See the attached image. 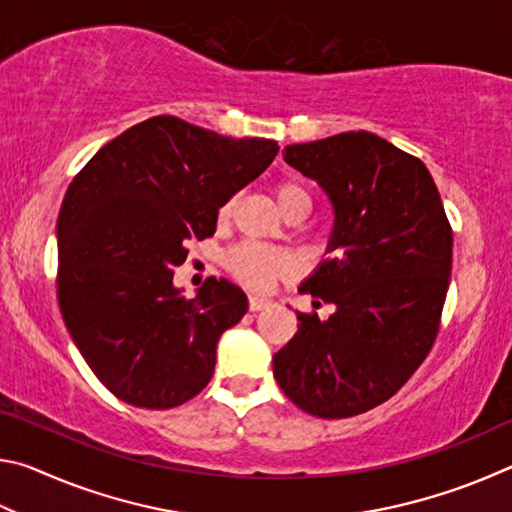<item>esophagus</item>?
Here are the masks:
<instances>
[{"instance_id":"esophagus-1","label":"esophagus","mask_w":512,"mask_h":512,"mask_svg":"<svg viewBox=\"0 0 512 512\" xmlns=\"http://www.w3.org/2000/svg\"><path fill=\"white\" fill-rule=\"evenodd\" d=\"M268 305H271V300H266V298H259V296H250V298H248L250 311H262V309H266Z\"/></svg>"}]
</instances>
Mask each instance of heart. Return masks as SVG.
Listing matches in <instances>:
<instances>
[{
    "mask_svg": "<svg viewBox=\"0 0 512 512\" xmlns=\"http://www.w3.org/2000/svg\"><path fill=\"white\" fill-rule=\"evenodd\" d=\"M275 198L284 214H291L296 210L309 212L311 207L307 189L300 187L298 183H291V180H284V183L275 187ZM232 205H235V198H230V201L221 207V216H228L232 212ZM225 264H228L230 273L235 275L241 284H246V287L253 291H266L273 284V280L287 275L293 268V262L287 253L262 244H241L237 248H232L228 259H225Z\"/></svg>",
    "mask_w": 512,
    "mask_h": 512,
    "instance_id": "b5f03b06",
    "label": "heart"
}]
</instances>
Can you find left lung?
<instances>
[{"label":"left lung","instance_id":"obj_1","mask_svg":"<svg viewBox=\"0 0 512 512\" xmlns=\"http://www.w3.org/2000/svg\"><path fill=\"white\" fill-rule=\"evenodd\" d=\"M284 162L332 203L329 259L302 291L334 311L327 320L296 311L298 332L273 354V375L302 411L350 418L393 397L429 354L452 273V228L422 160L375 133L291 144Z\"/></svg>","mask_w":512,"mask_h":512}]
</instances>
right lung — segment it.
<instances>
[{
	"instance_id": "add662e5",
	"label": "right lung",
	"mask_w": 512,
	"mask_h": 512,
	"mask_svg": "<svg viewBox=\"0 0 512 512\" xmlns=\"http://www.w3.org/2000/svg\"><path fill=\"white\" fill-rule=\"evenodd\" d=\"M277 151L264 137L232 140L160 115L101 146L72 180L56 225L58 305L85 363L121 402L173 409L212 379L216 343L248 298L210 277L189 300L173 268Z\"/></svg>"
}]
</instances>
